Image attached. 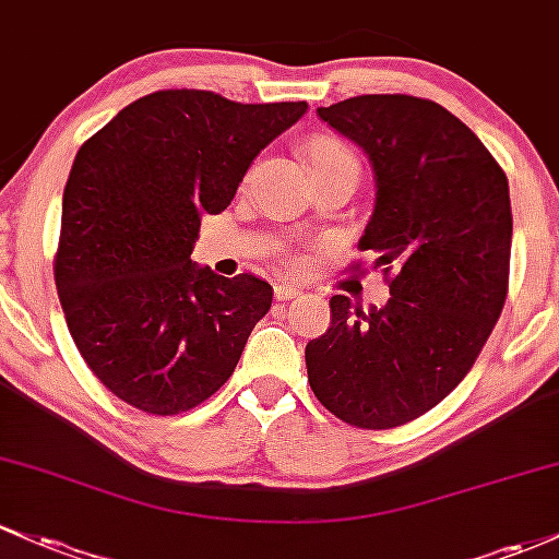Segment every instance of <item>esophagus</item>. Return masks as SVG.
<instances>
[{
  "instance_id": "esophagus-1",
  "label": "esophagus",
  "mask_w": 559,
  "mask_h": 559,
  "mask_svg": "<svg viewBox=\"0 0 559 559\" xmlns=\"http://www.w3.org/2000/svg\"><path fill=\"white\" fill-rule=\"evenodd\" d=\"M299 292H302V286H297V284H284V281H281V284H275V299H294V297H299Z\"/></svg>"
}]
</instances>
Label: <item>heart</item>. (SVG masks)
I'll use <instances>...</instances> for the list:
<instances>
[{"mask_svg": "<svg viewBox=\"0 0 559 559\" xmlns=\"http://www.w3.org/2000/svg\"><path fill=\"white\" fill-rule=\"evenodd\" d=\"M308 158L312 164V171L334 167V164L355 162V156L349 153V148H345L340 140L329 138V134H318V138L310 140V143H308Z\"/></svg>", "mask_w": 559, "mask_h": 559, "instance_id": "heart-1", "label": "heart"}]
</instances>
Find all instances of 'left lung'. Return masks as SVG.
<instances>
[{"label":"left lung","mask_w":559,"mask_h":559,"mask_svg":"<svg viewBox=\"0 0 559 559\" xmlns=\"http://www.w3.org/2000/svg\"><path fill=\"white\" fill-rule=\"evenodd\" d=\"M318 116L369 156L377 201L358 247L395 275L379 310L331 297L329 331L305 347L308 382L347 425L401 427L467 377L499 321L509 182L480 138L425 97L358 95Z\"/></svg>","instance_id":"obj_1"}]
</instances>
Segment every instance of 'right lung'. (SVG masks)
<instances>
[{"mask_svg":"<svg viewBox=\"0 0 559 559\" xmlns=\"http://www.w3.org/2000/svg\"><path fill=\"white\" fill-rule=\"evenodd\" d=\"M308 103L158 90L121 108L73 158L55 286L92 373L145 414L190 411L230 379L273 302L257 275L190 260L201 217L230 206L251 162Z\"/></svg>","mask_w":559,"mask_h":559,"instance_id":"obj_1","label":"right lung"}]
</instances>
